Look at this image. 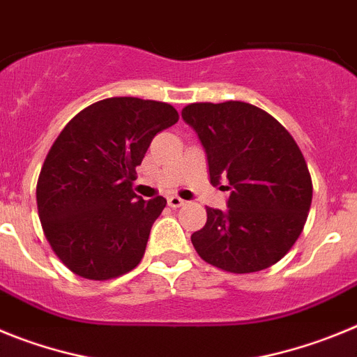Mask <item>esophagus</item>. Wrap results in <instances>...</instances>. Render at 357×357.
<instances>
[{
    "mask_svg": "<svg viewBox=\"0 0 357 357\" xmlns=\"http://www.w3.org/2000/svg\"><path fill=\"white\" fill-rule=\"evenodd\" d=\"M184 204H185V202L182 200V198H178V197H169L168 198V206L173 207V209H176V207H182Z\"/></svg>",
    "mask_w": 357,
    "mask_h": 357,
    "instance_id": "esophagus-1",
    "label": "esophagus"
}]
</instances>
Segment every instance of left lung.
<instances>
[{
	"label": "left lung",
	"mask_w": 357,
	"mask_h": 357,
	"mask_svg": "<svg viewBox=\"0 0 357 357\" xmlns=\"http://www.w3.org/2000/svg\"><path fill=\"white\" fill-rule=\"evenodd\" d=\"M182 119L206 150L211 184L230 191L191 236L202 259L252 273L282 259L307 220L313 184L301 148L275 118L245 102L191 103Z\"/></svg>",
	"instance_id": "8db88e82"
}]
</instances>
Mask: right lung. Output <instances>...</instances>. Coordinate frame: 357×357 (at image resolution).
<instances>
[{"mask_svg": "<svg viewBox=\"0 0 357 357\" xmlns=\"http://www.w3.org/2000/svg\"><path fill=\"white\" fill-rule=\"evenodd\" d=\"M176 121L168 103L107 98L78 112L56 137L37 182V209L46 239L73 273L114 279L143 259L166 200L132 191L135 166Z\"/></svg>", "mask_w": 357, "mask_h": 357, "instance_id": "right-lung-1", "label": "right lung"}]
</instances>
